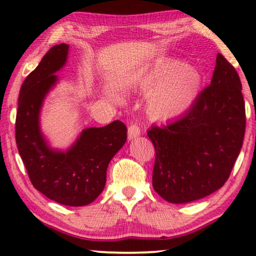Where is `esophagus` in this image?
<instances>
[{"label":"esophagus","mask_w":256,"mask_h":256,"mask_svg":"<svg viewBox=\"0 0 256 256\" xmlns=\"http://www.w3.org/2000/svg\"><path fill=\"white\" fill-rule=\"evenodd\" d=\"M140 134H141V129H140L138 124H134L129 126V128H128V140L129 141L136 138L138 136H140Z\"/></svg>","instance_id":"esophagus-1"}]
</instances>
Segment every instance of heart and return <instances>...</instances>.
I'll use <instances>...</instances> for the list:
<instances>
[{"mask_svg":"<svg viewBox=\"0 0 256 256\" xmlns=\"http://www.w3.org/2000/svg\"><path fill=\"white\" fill-rule=\"evenodd\" d=\"M202 76L194 66L176 60L163 62L138 80V88L149 92L146 108L156 120H169L185 113L199 96Z\"/></svg>","mask_w":256,"mask_h":256,"instance_id":"b5f03b06","label":"heart"}]
</instances>
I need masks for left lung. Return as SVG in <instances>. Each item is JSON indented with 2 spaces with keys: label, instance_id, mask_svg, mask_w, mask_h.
<instances>
[{
  "label": "left lung",
  "instance_id": "8db88e82",
  "mask_svg": "<svg viewBox=\"0 0 256 256\" xmlns=\"http://www.w3.org/2000/svg\"><path fill=\"white\" fill-rule=\"evenodd\" d=\"M236 68L216 54L211 84L186 113L166 126H152V186L166 202L185 204L219 190L242 146L246 110Z\"/></svg>",
  "mask_w": 256,
  "mask_h": 256
}]
</instances>
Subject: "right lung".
Returning a JSON list of instances; mask_svg holds the SVG:
<instances>
[{
	"label": "right lung",
	"instance_id": "right-lung-1",
	"mask_svg": "<svg viewBox=\"0 0 256 256\" xmlns=\"http://www.w3.org/2000/svg\"><path fill=\"white\" fill-rule=\"evenodd\" d=\"M68 45L52 46L22 84L16 115V143L31 183L48 199L68 206L96 200L106 185L107 166L127 141L124 122L86 128L66 152L52 149L42 134L40 110L68 60Z\"/></svg>",
	"mask_w": 256,
	"mask_h": 256
}]
</instances>
